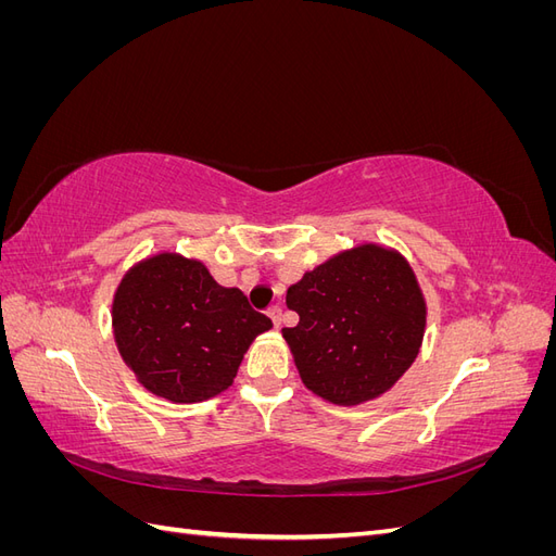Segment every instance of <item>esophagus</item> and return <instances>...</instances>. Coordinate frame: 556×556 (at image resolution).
<instances>
[{"label": "esophagus", "instance_id": "esophagus-1", "mask_svg": "<svg viewBox=\"0 0 556 556\" xmlns=\"http://www.w3.org/2000/svg\"><path fill=\"white\" fill-rule=\"evenodd\" d=\"M268 317L274 319L276 327H280V323H282V311H280V306H271V308H268Z\"/></svg>", "mask_w": 556, "mask_h": 556}]
</instances>
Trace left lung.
<instances>
[{
	"mask_svg": "<svg viewBox=\"0 0 556 556\" xmlns=\"http://www.w3.org/2000/svg\"><path fill=\"white\" fill-rule=\"evenodd\" d=\"M285 327L299 376L331 403L376 399L408 371L425 333V299L396 252L362 245L319 264L288 290Z\"/></svg>",
	"mask_w": 556,
	"mask_h": 556,
	"instance_id": "8db88e82",
	"label": "left lung"
}]
</instances>
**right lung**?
Wrapping results in <instances>:
<instances>
[{"instance_id":"obj_1","label":"right lung","mask_w":556,"mask_h":556,"mask_svg":"<svg viewBox=\"0 0 556 556\" xmlns=\"http://www.w3.org/2000/svg\"><path fill=\"white\" fill-rule=\"evenodd\" d=\"M237 288H223L206 266L157 255L134 266L113 301L115 343L150 392L194 403L227 390L243 352L271 329Z\"/></svg>"}]
</instances>
